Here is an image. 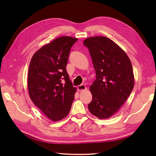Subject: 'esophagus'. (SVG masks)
Masks as SVG:
<instances>
[{
    "mask_svg": "<svg viewBox=\"0 0 156 156\" xmlns=\"http://www.w3.org/2000/svg\"><path fill=\"white\" fill-rule=\"evenodd\" d=\"M77 88H78V91H82V90H87V87H86V86L84 84H80V85L78 86Z\"/></svg>",
    "mask_w": 156,
    "mask_h": 156,
    "instance_id": "obj_1",
    "label": "esophagus"
}]
</instances>
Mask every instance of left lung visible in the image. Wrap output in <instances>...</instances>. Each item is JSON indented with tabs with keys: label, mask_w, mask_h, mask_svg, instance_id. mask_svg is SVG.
<instances>
[{
	"label": "left lung",
	"mask_w": 156,
	"mask_h": 156,
	"mask_svg": "<svg viewBox=\"0 0 156 156\" xmlns=\"http://www.w3.org/2000/svg\"><path fill=\"white\" fill-rule=\"evenodd\" d=\"M83 44L88 48L97 75L90 87L92 100L89 111L98 119H108L121 108L133 90L131 62L123 49L108 37H88Z\"/></svg>",
	"instance_id": "left-lung-1"
}]
</instances>
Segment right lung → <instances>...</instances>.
<instances>
[{"instance_id":"right-lung-1","label":"right lung","mask_w":156,"mask_h":156,"mask_svg":"<svg viewBox=\"0 0 156 156\" xmlns=\"http://www.w3.org/2000/svg\"><path fill=\"white\" fill-rule=\"evenodd\" d=\"M77 40L69 36L55 39L38 49L29 64V97L52 121L65 118L74 100L77 89L73 87L66 67L70 49Z\"/></svg>"}]
</instances>
